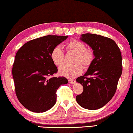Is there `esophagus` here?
Listing matches in <instances>:
<instances>
[{
  "instance_id": "1",
  "label": "esophagus",
  "mask_w": 133,
  "mask_h": 133,
  "mask_svg": "<svg viewBox=\"0 0 133 133\" xmlns=\"http://www.w3.org/2000/svg\"><path fill=\"white\" fill-rule=\"evenodd\" d=\"M68 82L70 84H74V83H75V82H76V81L75 79H68Z\"/></svg>"
}]
</instances>
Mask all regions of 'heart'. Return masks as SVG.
<instances>
[{"mask_svg": "<svg viewBox=\"0 0 133 133\" xmlns=\"http://www.w3.org/2000/svg\"><path fill=\"white\" fill-rule=\"evenodd\" d=\"M66 49L76 54L72 66H64L59 69L61 75L73 78L82 74L83 66L87 69L91 66L95 59V52L91 48H86L85 44L81 41L72 39L67 43ZM50 58L54 64L57 66H61L64 63V54L59 46H56L50 53Z\"/></svg>", "mask_w": 133, "mask_h": 133, "instance_id": "b5f03b06", "label": "heart"}]
</instances>
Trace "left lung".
<instances>
[{
    "label": "left lung",
    "instance_id": "left-lung-1",
    "mask_svg": "<svg viewBox=\"0 0 133 133\" xmlns=\"http://www.w3.org/2000/svg\"><path fill=\"white\" fill-rule=\"evenodd\" d=\"M81 40L95 52V59L87 72L76 81L83 86L76 96L78 104L88 110H97L111 100L122 72L121 50L112 39L94 34L82 35Z\"/></svg>",
    "mask_w": 133,
    "mask_h": 133
}]
</instances>
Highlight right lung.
I'll return each instance as SVG.
<instances>
[{
    "label": "right lung",
    "mask_w": 133,
    "mask_h": 133,
    "mask_svg": "<svg viewBox=\"0 0 133 133\" xmlns=\"http://www.w3.org/2000/svg\"><path fill=\"white\" fill-rule=\"evenodd\" d=\"M66 36L46 35L26 43L16 53L12 69L15 91L26 108L42 113L57 101V90L68 83L64 76L54 77L58 69L52 62L53 49L66 40Z\"/></svg>",
    "instance_id": "right-lung-1"
}]
</instances>
